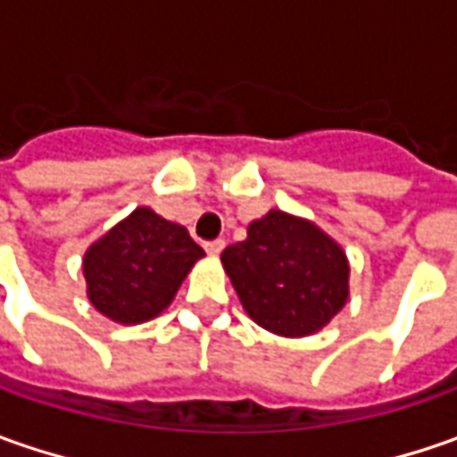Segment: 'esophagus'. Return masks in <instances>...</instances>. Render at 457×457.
<instances>
[{"instance_id": "34e87169", "label": "esophagus", "mask_w": 457, "mask_h": 457, "mask_svg": "<svg viewBox=\"0 0 457 457\" xmlns=\"http://www.w3.org/2000/svg\"><path fill=\"white\" fill-rule=\"evenodd\" d=\"M205 252H208L211 256H219L220 252H223V241H220V238H216V241H208V244H205Z\"/></svg>"}]
</instances>
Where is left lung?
<instances>
[{
	"label": "left lung",
	"mask_w": 457,
	"mask_h": 457,
	"mask_svg": "<svg viewBox=\"0 0 457 457\" xmlns=\"http://www.w3.org/2000/svg\"><path fill=\"white\" fill-rule=\"evenodd\" d=\"M220 264L246 315L274 336H312L348 303L351 264L343 246L287 211L272 208L252 220L246 238L223 249Z\"/></svg>",
	"instance_id": "left-lung-1"
}]
</instances>
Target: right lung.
<instances>
[{
  "instance_id": "obj_1",
  "label": "right lung",
  "mask_w": 457,
  "mask_h": 457,
  "mask_svg": "<svg viewBox=\"0 0 457 457\" xmlns=\"http://www.w3.org/2000/svg\"><path fill=\"white\" fill-rule=\"evenodd\" d=\"M203 256L185 226L139 205L86 249V297L114 323H147L170 307Z\"/></svg>"
}]
</instances>
